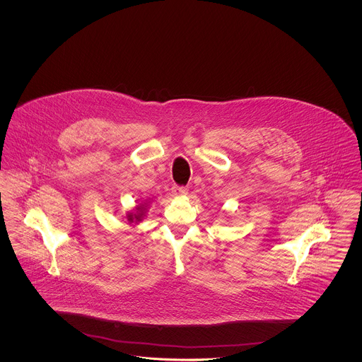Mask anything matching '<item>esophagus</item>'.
I'll list each match as a JSON object with an SVG mask.
<instances>
[{"label":"esophagus","mask_w":362,"mask_h":362,"mask_svg":"<svg viewBox=\"0 0 362 362\" xmlns=\"http://www.w3.org/2000/svg\"><path fill=\"white\" fill-rule=\"evenodd\" d=\"M173 194L175 197H185L189 194V187H180V186H173Z\"/></svg>","instance_id":"34e87169"}]
</instances>
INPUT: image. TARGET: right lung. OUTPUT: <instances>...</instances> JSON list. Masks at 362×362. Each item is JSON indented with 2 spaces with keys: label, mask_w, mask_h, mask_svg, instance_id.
Wrapping results in <instances>:
<instances>
[{
  "label": "right lung",
  "mask_w": 362,
  "mask_h": 362,
  "mask_svg": "<svg viewBox=\"0 0 362 362\" xmlns=\"http://www.w3.org/2000/svg\"><path fill=\"white\" fill-rule=\"evenodd\" d=\"M148 209H149V202H142V204H138L133 211H127L126 218H127L129 224L134 226L138 223H141L144 220V217H146Z\"/></svg>",
  "instance_id": "1"
}]
</instances>
